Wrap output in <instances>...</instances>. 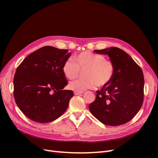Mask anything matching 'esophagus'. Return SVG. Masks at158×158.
Segmentation results:
<instances>
[{
  "label": "esophagus",
  "mask_w": 158,
  "mask_h": 158,
  "mask_svg": "<svg viewBox=\"0 0 158 158\" xmlns=\"http://www.w3.org/2000/svg\"><path fill=\"white\" fill-rule=\"evenodd\" d=\"M83 94V92H74V94L75 95H81V94Z\"/></svg>",
  "instance_id": "obj_1"
}]
</instances>
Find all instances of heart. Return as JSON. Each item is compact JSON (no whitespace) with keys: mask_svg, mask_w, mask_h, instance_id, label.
Listing matches in <instances>:
<instances>
[{"mask_svg":"<svg viewBox=\"0 0 158 158\" xmlns=\"http://www.w3.org/2000/svg\"><path fill=\"white\" fill-rule=\"evenodd\" d=\"M73 61L66 60L62 66V72L66 78L73 80L78 77L80 71L84 72L85 80L72 81L69 88L77 92L98 87H106L111 82L115 66L111 60L106 59L103 55L88 51H82L74 56Z\"/></svg>","mask_w":158,"mask_h":158,"instance_id":"b5f03b06","label":"heart"}]
</instances>
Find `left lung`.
Wrapping results in <instances>:
<instances>
[{
    "label": "left lung",
    "instance_id": "obj_1",
    "mask_svg": "<svg viewBox=\"0 0 158 158\" xmlns=\"http://www.w3.org/2000/svg\"><path fill=\"white\" fill-rule=\"evenodd\" d=\"M108 55L115 73L107 86L98 90L89 111L97 119L109 126L123 125L135 117L144 101V74L141 68L125 51L117 47L94 50Z\"/></svg>",
    "mask_w": 158,
    "mask_h": 158
}]
</instances>
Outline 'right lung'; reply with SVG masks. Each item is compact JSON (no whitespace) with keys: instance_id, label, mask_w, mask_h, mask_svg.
Masks as SVG:
<instances>
[{"instance_id":"obj_1","label":"right lung","mask_w":158,"mask_h":158,"mask_svg":"<svg viewBox=\"0 0 158 158\" xmlns=\"http://www.w3.org/2000/svg\"><path fill=\"white\" fill-rule=\"evenodd\" d=\"M67 49L45 46L26 56L14 77V97L22 112L40 123L55 121L63 114L73 97L62 66L70 56Z\"/></svg>"}]
</instances>
